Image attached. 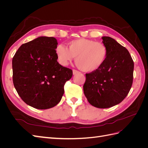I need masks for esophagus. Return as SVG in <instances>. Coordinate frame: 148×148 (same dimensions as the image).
<instances>
[{
	"label": "esophagus",
	"mask_w": 148,
	"mask_h": 148,
	"mask_svg": "<svg viewBox=\"0 0 148 148\" xmlns=\"http://www.w3.org/2000/svg\"><path fill=\"white\" fill-rule=\"evenodd\" d=\"M80 72L79 71H77V70H73V74L75 75H77V74H78V73H79Z\"/></svg>",
	"instance_id": "esophagus-1"
}]
</instances>
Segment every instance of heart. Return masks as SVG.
<instances>
[{"instance_id": "heart-1", "label": "heart", "mask_w": 148, "mask_h": 148, "mask_svg": "<svg viewBox=\"0 0 148 148\" xmlns=\"http://www.w3.org/2000/svg\"><path fill=\"white\" fill-rule=\"evenodd\" d=\"M57 60L66 66L75 57V62L79 69L86 72L96 71L104 63L107 49L104 44L85 38L73 40L68 43V48L63 44L56 47Z\"/></svg>"}]
</instances>
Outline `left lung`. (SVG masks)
<instances>
[{
  "instance_id": "obj_1",
  "label": "left lung",
  "mask_w": 148,
  "mask_h": 148,
  "mask_svg": "<svg viewBox=\"0 0 148 148\" xmlns=\"http://www.w3.org/2000/svg\"><path fill=\"white\" fill-rule=\"evenodd\" d=\"M107 56L99 69L86 74L83 91L89 104L106 109L119 104L132 88L134 62L127 49L109 36L102 37Z\"/></svg>"
}]
</instances>
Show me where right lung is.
Wrapping results in <instances>:
<instances>
[{
  "instance_id": "obj_1",
  "label": "right lung",
  "mask_w": 148,
  "mask_h": 148,
  "mask_svg": "<svg viewBox=\"0 0 148 148\" xmlns=\"http://www.w3.org/2000/svg\"><path fill=\"white\" fill-rule=\"evenodd\" d=\"M57 39L40 36L22 44L12 59L13 82L26 104L38 109L56 106L72 70L57 62Z\"/></svg>"
}]
</instances>
